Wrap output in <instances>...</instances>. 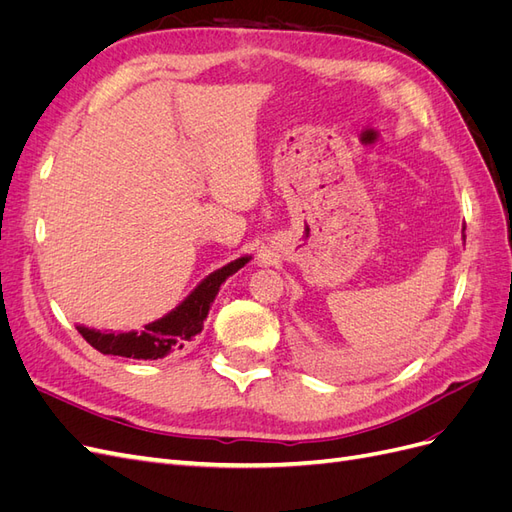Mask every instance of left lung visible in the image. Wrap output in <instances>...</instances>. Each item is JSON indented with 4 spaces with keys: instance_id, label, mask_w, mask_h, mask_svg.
Returning a JSON list of instances; mask_svg holds the SVG:
<instances>
[{
    "instance_id": "left-lung-1",
    "label": "left lung",
    "mask_w": 512,
    "mask_h": 512,
    "mask_svg": "<svg viewBox=\"0 0 512 512\" xmlns=\"http://www.w3.org/2000/svg\"><path fill=\"white\" fill-rule=\"evenodd\" d=\"M463 230H466V228H463ZM463 241H466V235H463Z\"/></svg>"
}]
</instances>
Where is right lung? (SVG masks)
Returning <instances> with one entry per match:
<instances>
[{"mask_svg":"<svg viewBox=\"0 0 512 512\" xmlns=\"http://www.w3.org/2000/svg\"><path fill=\"white\" fill-rule=\"evenodd\" d=\"M252 256H241L228 262L222 269L209 273L188 297H185L173 312L145 324L143 331H98L89 329L85 324H76V329L87 339V344L94 346L102 354L126 356V359H143L156 361L164 359L173 350H181L185 344L203 331L211 303L220 292V286L243 269Z\"/></svg>","mask_w":512,"mask_h":512,"instance_id":"obj_1","label":"right lung"}]
</instances>
